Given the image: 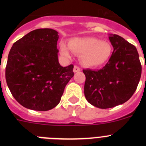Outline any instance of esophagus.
<instances>
[{
	"label": "esophagus",
	"mask_w": 146,
	"mask_h": 146,
	"mask_svg": "<svg viewBox=\"0 0 146 146\" xmlns=\"http://www.w3.org/2000/svg\"><path fill=\"white\" fill-rule=\"evenodd\" d=\"M80 70V68L77 66H75L74 68H73V72L74 73H76V72H78Z\"/></svg>",
	"instance_id": "esophagus-1"
}]
</instances>
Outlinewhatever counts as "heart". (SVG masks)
Listing matches in <instances>:
<instances>
[{"instance_id": "b5f03b06", "label": "heart", "mask_w": 146, "mask_h": 146, "mask_svg": "<svg viewBox=\"0 0 146 146\" xmlns=\"http://www.w3.org/2000/svg\"><path fill=\"white\" fill-rule=\"evenodd\" d=\"M59 48L61 55L66 58H71V51L80 55V63L87 68H98L106 64L112 54V47L110 42L90 36L72 38L68 46L61 42Z\"/></svg>"}]
</instances>
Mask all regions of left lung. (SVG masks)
I'll use <instances>...</instances> for the list:
<instances>
[{
    "label": "left lung",
    "mask_w": 146,
    "mask_h": 146,
    "mask_svg": "<svg viewBox=\"0 0 146 146\" xmlns=\"http://www.w3.org/2000/svg\"><path fill=\"white\" fill-rule=\"evenodd\" d=\"M113 52L99 70H83L84 94L90 104L108 109L123 104L136 91L141 76V64L136 47L123 37L109 35Z\"/></svg>",
    "instance_id": "8db88e82"
}]
</instances>
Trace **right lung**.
Here are the masks:
<instances>
[{
    "instance_id": "add662e5",
    "label": "right lung",
    "mask_w": 146,
    "mask_h": 146,
    "mask_svg": "<svg viewBox=\"0 0 146 146\" xmlns=\"http://www.w3.org/2000/svg\"><path fill=\"white\" fill-rule=\"evenodd\" d=\"M58 32L37 29L13 44L8 57L5 79L12 95L22 106L48 111L61 101L73 77V66L58 62Z\"/></svg>"
}]
</instances>
